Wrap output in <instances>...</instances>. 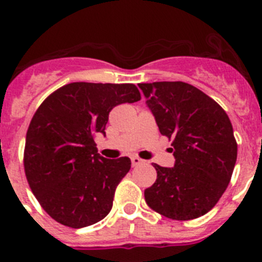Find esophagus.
<instances>
[{
    "label": "esophagus",
    "instance_id": "34e87169",
    "mask_svg": "<svg viewBox=\"0 0 262 262\" xmlns=\"http://www.w3.org/2000/svg\"><path fill=\"white\" fill-rule=\"evenodd\" d=\"M142 163H144V161L141 160L139 157H136V156H133V157H132V165H133V166L142 165Z\"/></svg>",
    "mask_w": 262,
    "mask_h": 262
}]
</instances>
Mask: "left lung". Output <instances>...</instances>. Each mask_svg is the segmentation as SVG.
I'll use <instances>...</instances> for the list:
<instances>
[{"mask_svg": "<svg viewBox=\"0 0 262 262\" xmlns=\"http://www.w3.org/2000/svg\"><path fill=\"white\" fill-rule=\"evenodd\" d=\"M162 136L172 139L173 167H153L144 190L150 209L175 221L209 212L226 191L237 160L231 120L208 95L185 82L139 83Z\"/></svg>", "mask_w": 262, "mask_h": 262, "instance_id": "1", "label": "left lung"}]
</instances>
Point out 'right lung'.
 <instances>
[{
	"instance_id": "add662e5",
	"label": "right lung",
	"mask_w": 262,
	"mask_h": 262,
	"mask_svg": "<svg viewBox=\"0 0 262 262\" xmlns=\"http://www.w3.org/2000/svg\"><path fill=\"white\" fill-rule=\"evenodd\" d=\"M138 100L133 83L73 82L36 110L26 133L24 167L33 194L58 223L83 228L112 210L116 186L132 162L100 156L95 137L105 136L113 107Z\"/></svg>"
}]
</instances>
